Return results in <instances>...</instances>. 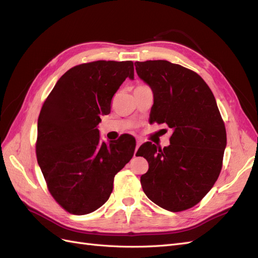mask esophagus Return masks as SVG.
Listing matches in <instances>:
<instances>
[{
	"label": "esophagus",
	"instance_id": "obj_1",
	"mask_svg": "<svg viewBox=\"0 0 258 258\" xmlns=\"http://www.w3.org/2000/svg\"><path fill=\"white\" fill-rule=\"evenodd\" d=\"M142 144V142L140 141V140H137V147H136V151H135V157L137 156V152H138V148L140 147V145Z\"/></svg>",
	"mask_w": 258,
	"mask_h": 258
}]
</instances>
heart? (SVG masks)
<instances>
[{
	"label": "heart",
	"mask_w": 258,
	"mask_h": 258,
	"mask_svg": "<svg viewBox=\"0 0 258 258\" xmlns=\"http://www.w3.org/2000/svg\"><path fill=\"white\" fill-rule=\"evenodd\" d=\"M141 86H143V85H141Z\"/></svg>",
	"instance_id": "1"
}]
</instances>
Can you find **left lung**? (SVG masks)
Segmentation results:
<instances>
[{
  "instance_id": "8db88e82",
  "label": "left lung",
  "mask_w": 258,
  "mask_h": 258,
  "mask_svg": "<svg viewBox=\"0 0 258 258\" xmlns=\"http://www.w3.org/2000/svg\"><path fill=\"white\" fill-rule=\"evenodd\" d=\"M138 76L150 86L152 122L172 129L170 145L151 142L137 155L148 161L143 191L160 208L179 212L197 205L220 175L226 129L207 83L190 70L166 60L135 62Z\"/></svg>"
}]
</instances>
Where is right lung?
<instances>
[{"label":"right lung","mask_w":258,"mask_h":258,"mask_svg":"<svg viewBox=\"0 0 258 258\" xmlns=\"http://www.w3.org/2000/svg\"><path fill=\"white\" fill-rule=\"evenodd\" d=\"M135 79L132 61H95L70 69L54 85L37 120L36 157L48 189L68 212L103 206L114 177L134 156L136 140L100 141V115L111 112L120 85Z\"/></svg>","instance_id":"obj_1"}]
</instances>
